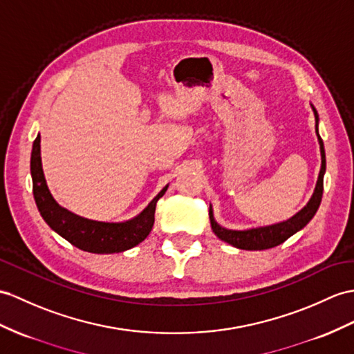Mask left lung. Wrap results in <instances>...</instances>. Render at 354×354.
Returning <instances> with one entry per match:
<instances>
[{
    "label": "left lung",
    "mask_w": 354,
    "mask_h": 354,
    "mask_svg": "<svg viewBox=\"0 0 354 354\" xmlns=\"http://www.w3.org/2000/svg\"><path fill=\"white\" fill-rule=\"evenodd\" d=\"M313 109L315 114V132L318 136V142H320V151H322V169H320V174H318L315 192H314L311 200H309V203L297 214H295V216L286 222L274 223V225H270V227L246 230V231H232V230L222 228L221 225H218L216 222H214L212 209H210L212 230L221 240H223V242H227L239 249H246V251H261V249L274 248V246H278V245L286 242L288 237H291L295 232L304 228L306 223L314 218V214L318 209V205H320L322 196H323V176L326 171V156H324L323 140L320 138V135H318V131H317L318 115H317V111L314 106H313Z\"/></svg>",
    "instance_id": "left-lung-1"
}]
</instances>
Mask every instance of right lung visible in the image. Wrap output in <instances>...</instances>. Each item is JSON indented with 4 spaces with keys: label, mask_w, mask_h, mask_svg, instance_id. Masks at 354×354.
<instances>
[{
    "label": "right lung",
    "mask_w": 354,
    "mask_h": 354,
    "mask_svg": "<svg viewBox=\"0 0 354 354\" xmlns=\"http://www.w3.org/2000/svg\"><path fill=\"white\" fill-rule=\"evenodd\" d=\"M31 177L32 194L37 209L48 225L68 243L91 254H114L123 252L141 243L150 234L154 223V210L159 198L165 194V186L154 196V200L145 207L136 218L120 222H97L77 216V214L63 209L50 195L41 169L40 159V135H37L31 151Z\"/></svg>",
    "instance_id": "add662e5"
}]
</instances>
